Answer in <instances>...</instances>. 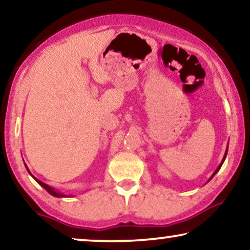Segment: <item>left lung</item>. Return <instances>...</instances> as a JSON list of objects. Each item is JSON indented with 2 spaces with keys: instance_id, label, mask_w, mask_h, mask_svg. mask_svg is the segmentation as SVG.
Wrapping results in <instances>:
<instances>
[{
  "instance_id": "8db88e82",
  "label": "left lung",
  "mask_w": 250,
  "mask_h": 250,
  "mask_svg": "<svg viewBox=\"0 0 250 250\" xmlns=\"http://www.w3.org/2000/svg\"><path fill=\"white\" fill-rule=\"evenodd\" d=\"M228 146H229V145H228ZM227 155H228V148H227V150H225L224 157H223V159H222V162H221V164H220V165H218V167H217V168H216V170H215V172L213 173V175H211V176L209 177V180H208V181H210L211 179H213V177L215 176V174H216V173L218 172V170H220V168H221V167H222V165H223V163H224V160H225V158H227Z\"/></svg>"
}]
</instances>
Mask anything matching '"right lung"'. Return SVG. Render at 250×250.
Instances as JSON below:
<instances>
[{"mask_svg":"<svg viewBox=\"0 0 250 250\" xmlns=\"http://www.w3.org/2000/svg\"><path fill=\"white\" fill-rule=\"evenodd\" d=\"M25 166H26V168H27V170H28V173L30 174V175H32V173L29 172V169H28V167H27V165L25 164ZM33 176V175H32ZM34 177V176H33ZM34 179H35V181L37 183L40 184L41 187H43L44 189H45L47 192H49L51 196H53V197H57V198H63V197H67V194H63V193H61V192H59V191L58 190H56L54 189V188H51L50 186H47L46 183H44V182H42V181H40V180H37L36 177H34Z\"/></svg>","mask_w":250,"mask_h":250,"instance_id":"add662e5","label":"right lung"}]
</instances>
